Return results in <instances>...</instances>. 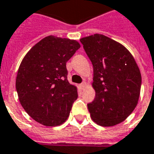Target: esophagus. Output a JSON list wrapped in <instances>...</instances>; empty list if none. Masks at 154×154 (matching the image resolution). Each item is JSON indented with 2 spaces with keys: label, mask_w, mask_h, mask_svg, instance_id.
<instances>
[{
  "label": "esophagus",
  "mask_w": 154,
  "mask_h": 154,
  "mask_svg": "<svg viewBox=\"0 0 154 154\" xmlns=\"http://www.w3.org/2000/svg\"><path fill=\"white\" fill-rule=\"evenodd\" d=\"M85 85H86L85 82H83V83H81L80 85H79V87H80L81 89H84V88L85 87Z\"/></svg>",
  "instance_id": "obj_1"
}]
</instances>
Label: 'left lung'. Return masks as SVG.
<instances>
[{"label":"left lung","mask_w":154,"mask_h":154,"mask_svg":"<svg viewBox=\"0 0 154 154\" xmlns=\"http://www.w3.org/2000/svg\"><path fill=\"white\" fill-rule=\"evenodd\" d=\"M92 62L95 98L87 104L94 122L110 127L124 121L137 105L141 74L134 58L124 45L103 35L80 39Z\"/></svg>","instance_id":"left-lung-1"}]
</instances>
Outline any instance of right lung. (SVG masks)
Wrapping results in <instances>:
<instances>
[{
  "instance_id": "right-lung-1",
  "label": "right lung",
  "mask_w": 154,
  "mask_h": 154,
  "mask_svg": "<svg viewBox=\"0 0 154 154\" xmlns=\"http://www.w3.org/2000/svg\"><path fill=\"white\" fill-rule=\"evenodd\" d=\"M80 48L76 40L49 35L30 49L20 63L16 88L23 109L45 126L60 125L78 98L69 83L66 62Z\"/></svg>"
}]
</instances>
